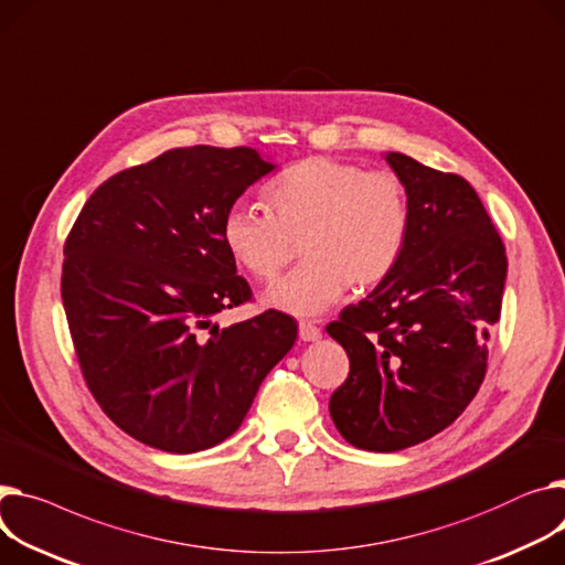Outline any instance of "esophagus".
I'll return each instance as SVG.
<instances>
[{"label":"esophagus","mask_w":565,"mask_h":565,"mask_svg":"<svg viewBox=\"0 0 565 565\" xmlns=\"http://www.w3.org/2000/svg\"><path fill=\"white\" fill-rule=\"evenodd\" d=\"M299 338H302V341H320L322 329L311 320H302L299 322Z\"/></svg>","instance_id":"1"}]
</instances>
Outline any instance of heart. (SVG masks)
I'll use <instances>...</instances> for the list:
<instances>
[{"label": "heart", "mask_w": 565, "mask_h": 565, "mask_svg": "<svg viewBox=\"0 0 565 565\" xmlns=\"http://www.w3.org/2000/svg\"><path fill=\"white\" fill-rule=\"evenodd\" d=\"M270 211L232 206L222 220L224 247L258 281H273L302 243L307 263L268 295L270 305L318 316L348 288L365 292L397 270L411 234V202L391 170L309 157L266 188Z\"/></svg>", "instance_id": "1"}]
</instances>
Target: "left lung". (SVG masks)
I'll return each instance as SVG.
<instances>
[{
    "instance_id": "1",
    "label": "left lung",
    "mask_w": 565,
    "mask_h": 565,
    "mask_svg": "<svg viewBox=\"0 0 565 565\" xmlns=\"http://www.w3.org/2000/svg\"><path fill=\"white\" fill-rule=\"evenodd\" d=\"M386 161L411 202L404 256L327 324L350 356L329 413L367 452L418 445L461 416L486 377L507 279L504 243L463 177L397 152Z\"/></svg>"
}]
</instances>
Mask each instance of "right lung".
Instances as JSON below:
<instances>
[{"label":"right lung","instance_id":"obj_1","mask_svg":"<svg viewBox=\"0 0 565 565\" xmlns=\"http://www.w3.org/2000/svg\"><path fill=\"white\" fill-rule=\"evenodd\" d=\"M273 170L252 147H177L108 177L65 238L61 297L84 382L131 438L188 455L232 436L297 322L252 302L222 220ZM204 328L209 334H202Z\"/></svg>","mask_w":565,"mask_h":565}]
</instances>
